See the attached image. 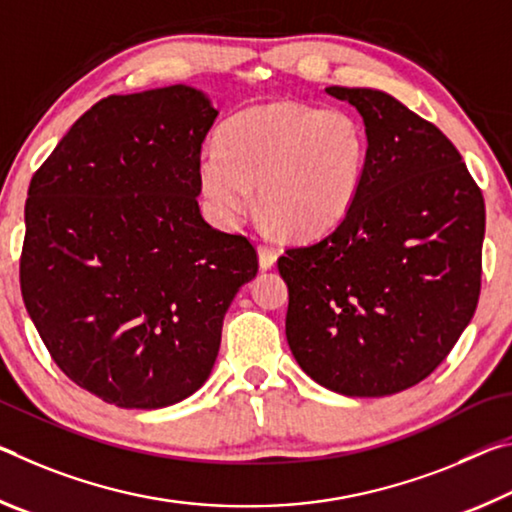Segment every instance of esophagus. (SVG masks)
Segmentation results:
<instances>
[{
	"label": "esophagus",
	"mask_w": 512,
	"mask_h": 512,
	"mask_svg": "<svg viewBox=\"0 0 512 512\" xmlns=\"http://www.w3.org/2000/svg\"><path fill=\"white\" fill-rule=\"evenodd\" d=\"M276 249L267 247V245H258V263H261L263 270H270V267H274L276 263Z\"/></svg>",
	"instance_id": "34e87169"
}]
</instances>
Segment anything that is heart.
<instances>
[{
    "mask_svg": "<svg viewBox=\"0 0 512 512\" xmlns=\"http://www.w3.org/2000/svg\"><path fill=\"white\" fill-rule=\"evenodd\" d=\"M367 131L338 106L270 102L224 122L199 156V190L220 224L254 204L276 231L315 238L345 220L367 167Z\"/></svg>",
    "mask_w": 512,
    "mask_h": 512,
    "instance_id": "b5f03b06",
    "label": "heart"
}]
</instances>
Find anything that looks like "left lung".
Segmentation results:
<instances>
[{"label": "left lung", "mask_w": 512, "mask_h": 512, "mask_svg": "<svg viewBox=\"0 0 512 512\" xmlns=\"http://www.w3.org/2000/svg\"><path fill=\"white\" fill-rule=\"evenodd\" d=\"M367 131L358 197L335 229L286 249V338L301 370L347 397L424 381L472 320L485 204L463 156L388 92L326 88Z\"/></svg>", "instance_id": "8db88e82"}]
</instances>
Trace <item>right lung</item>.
<instances>
[{"mask_svg": "<svg viewBox=\"0 0 512 512\" xmlns=\"http://www.w3.org/2000/svg\"><path fill=\"white\" fill-rule=\"evenodd\" d=\"M217 111L167 86L83 113L33 174L20 288L67 379L120 408H165L211 374L222 320L258 272L245 236L199 213Z\"/></svg>", "mask_w": 512, "mask_h": 512, "instance_id": "right-lung-1", "label": "right lung"}]
</instances>
